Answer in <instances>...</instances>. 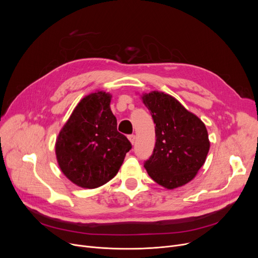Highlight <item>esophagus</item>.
Listing matches in <instances>:
<instances>
[{"label":"esophagus","mask_w":258,"mask_h":258,"mask_svg":"<svg viewBox=\"0 0 258 258\" xmlns=\"http://www.w3.org/2000/svg\"><path fill=\"white\" fill-rule=\"evenodd\" d=\"M127 138H128V140L131 141L132 144H134V143H135V140H136V136H135V135H128Z\"/></svg>","instance_id":"esophagus-1"}]
</instances>
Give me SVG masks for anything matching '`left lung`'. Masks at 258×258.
Segmentation results:
<instances>
[{
	"label": "left lung",
	"instance_id": "1",
	"mask_svg": "<svg viewBox=\"0 0 258 258\" xmlns=\"http://www.w3.org/2000/svg\"><path fill=\"white\" fill-rule=\"evenodd\" d=\"M142 99L156 124L155 148L144 167L161 186H183L206 161L210 147L206 126L168 94L155 91L144 94Z\"/></svg>",
	"mask_w": 258,
	"mask_h": 258
}]
</instances>
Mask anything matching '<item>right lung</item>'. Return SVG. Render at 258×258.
<instances>
[{
  "mask_svg": "<svg viewBox=\"0 0 258 258\" xmlns=\"http://www.w3.org/2000/svg\"><path fill=\"white\" fill-rule=\"evenodd\" d=\"M111 95L97 92L76 105L55 144L58 165L77 186L96 188L113 179L132 144L117 131Z\"/></svg>",
  "mask_w": 258,
  "mask_h": 258,
  "instance_id": "1",
  "label": "right lung"
}]
</instances>
